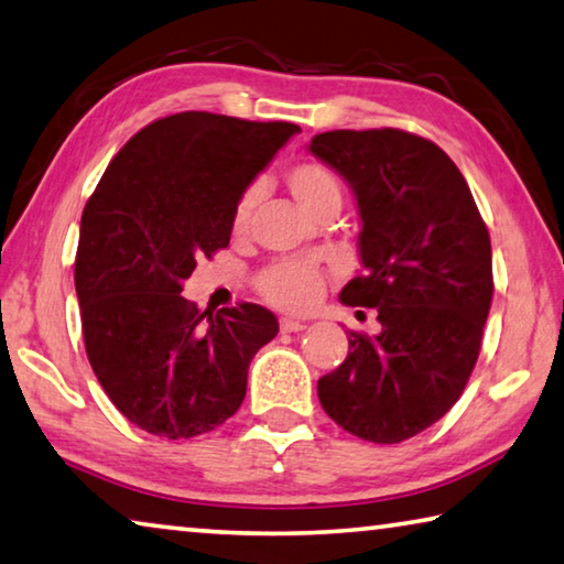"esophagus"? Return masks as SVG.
I'll return each mask as SVG.
<instances>
[{
  "mask_svg": "<svg viewBox=\"0 0 564 564\" xmlns=\"http://www.w3.org/2000/svg\"><path fill=\"white\" fill-rule=\"evenodd\" d=\"M304 327V322H297V319H290V317H284V319H280V329L282 332H302Z\"/></svg>",
  "mask_w": 564,
  "mask_h": 564,
  "instance_id": "esophagus-1",
  "label": "esophagus"
}]
</instances>
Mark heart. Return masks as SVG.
Wrapping results in <instances>:
<instances>
[{
	"label": "heart",
	"mask_w": 564,
	"mask_h": 564,
	"mask_svg": "<svg viewBox=\"0 0 564 564\" xmlns=\"http://www.w3.org/2000/svg\"><path fill=\"white\" fill-rule=\"evenodd\" d=\"M284 184H288L290 195L297 199V205L307 212L310 217H317L327 209H339L343 202V187L335 172L319 162H300L284 174ZM257 199V189H247L239 197L235 215H232V229L242 232L252 215ZM257 288H260L262 297L272 302L274 307L302 312L317 304L325 290V274L319 267L302 260H282L267 267V270L257 276Z\"/></svg>",
	"instance_id": "1"
}]
</instances>
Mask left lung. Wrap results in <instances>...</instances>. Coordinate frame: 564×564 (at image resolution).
<instances>
[{
	"label": "left lung",
	"mask_w": 564,
	"mask_h": 564,
	"mask_svg": "<svg viewBox=\"0 0 564 564\" xmlns=\"http://www.w3.org/2000/svg\"><path fill=\"white\" fill-rule=\"evenodd\" d=\"M310 152L357 199L362 274L349 307H375L382 332H349V352L319 377L325 412L359 440L394 445L435 424L473 375L492 304V247L463 172L402 129H335Z\"/></svg>",
	"instance_id": "left-lung-1"
}]
</instances>
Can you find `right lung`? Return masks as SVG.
I'll return each instance as SVG.
<instances>
[{
    "instance_id": "1",
    "label": "right lung",
    "mask_w": 564,
    "mask_h": 564,
    "mask_svg": "<svg viewBox=\"0 0 564 564\" xmlns=\"http://www.w3.org/2000/svg\"><path fill=\"white\" fill-rule=\"evenodd\" d=\"M297 132L209 112L162 117L117 152L82 212L74 288L89 365L150 435L187 440L232 417L249 362L280 332L252 302L199 312L182 282L229 245L239 197Z\"/></svg>"
}]
</instances>
